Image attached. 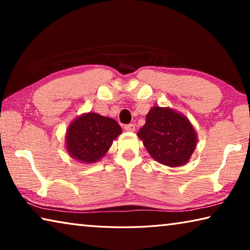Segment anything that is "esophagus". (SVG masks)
I'll list each match as a JSON object with an SVG mask.
<instances>
[{
  "mask_svg": "<svg viewBox=\"0 0 250 250\" xmlns=\"http://www.w3.org/2000/svg\"><path fill=\"white\" fill-rule=\"evenodd\" d=\"M125 130L129 131V132H133V131H135V125H132V124L125 125Z\"/></svg>",
  "mask_w": 250,
  "mask_h": 250,
  "instance_id": "1",
  "label": "esophagus"
}]
</instances>
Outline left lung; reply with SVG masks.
<instances>
[{"mask_svg": "<svg viewBox=\"0 0 250 250\" xmlns=\"http://www.w3.org/2000/svg\"><path fill=\"white\" fill-rule=\"evenodd\" d=\"M146 151L163 166L186 164L197 146V133L183 113L154 105L147 112L146 125L138 132Z\"/></svg>", "mask_w": 250, "mask_h": 250, "instance_id": "8db88e82", "label": "left lung"}]
</instances>
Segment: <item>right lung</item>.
I'll list each match as a JSON object with an SVG mask.
<instances>
[{
    "label": "right lung",
    "instance_id": "obj_1",
    "mask_svg": "<svg viewBox=\"0 0 250 250\" xmlns=\"http://www.w3.org/2000/svg\"><path fill=\"white\" fill-rule=\"evenodd\" d=\"M121 133V126L112 118L95 112L83 113L67 128L66 150L71 158L82 163L98 162Z\"/></svg>",
    "mask_w": 250,
    "mask_h": 250
}]
</instances>
